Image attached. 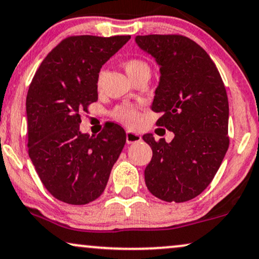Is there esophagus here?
Returning <instances> with one entry per match:
<instances>
[{
    "instance_id": "1",
    "label": "esophagus",
    "mask_w": 259,
    "mask_h": 259,
    "mask_svg": "<svg viewBox=\"0 0 259 259\" xmlns=\"http://www.w3.org/2000/svg\"><path fill=\"white\" fill-rule=\"evenodd\" d=\"M140 140H142V137H140L138 133L132 132V131H127L126 132L127 144H135V143H138Z\"/></svg>"
}]
</instances>
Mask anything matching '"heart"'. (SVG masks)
Listing matches in <instances>:
<instances>
[{"mask_svg":"<svg viewBox=\"0 0 259 259\" xmlns=\"http://www.w3.org/2000/svg\"><path fill=\"white\" fill-rule=\"evenodd\" d=\"M123 67L124 71H126L131 79L142 74V73H150V67L148 63L139 59L127 60V61L123 63ZM114 116L115 119L121 121V122L133 126V124H136L137 121H138V111H137L136 107H133V105L124 104L120 105V107H117L116 109L114 110Z\"/></svg>","mask_w":259,"mask_h":259,"instance_id":"heart-1","label":"heart"}]
</instances>
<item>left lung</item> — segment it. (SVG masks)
<instances>
[{
  "label": "left lung",
  "instance_id": "8db88e82",
  "mask_svg": "<svg viewBox=\"0 0 259 259\" xmlns=\"http://www.w3.org/2000/svg\"><path fill=\"white\" fill-rule=\"evenodd\" d=\"M136 43L159 67L151 104L163 114L157 126L174 133L170 143L143 136L152 149L146 187L165 202H186L209 186L228 150L227 92L215 63L190 38L149 34L137 36Z\"/></svg>",
  "mask_w": 259,
  "mask_h": 259
}]
</instances>
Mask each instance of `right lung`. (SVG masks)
<instances>
[{"label":"right lung","mask_w":259,"mask_h":259,"mask_svg":"<svg viewBox=\"0 0 259 259\" xmlns=\"http://www.w3.org/2000/svg\"><path fill=\"white\" fill-rule=\"evenodd\" d=\"M131 36H74L40 63L28 89V155L44 186L61 202L84 205L103 193L126 132L107 123L100 135L80 132V113L98 100L102 66Z\"/></svg>","instance_id":"right-lung-1"}]
</instances>
